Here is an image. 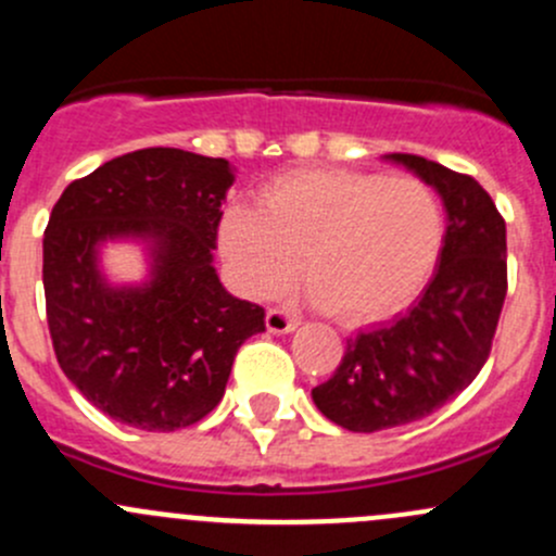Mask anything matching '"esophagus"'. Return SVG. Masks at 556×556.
<instances>
[{"mask_svg": "<svg viewBox=\"0 0 556 556\" xmlns=\"http://www.w3.org/2000/svg\"><path fill=\"white\" fill-rule=\"evenodd\" d=\"M266 328L268 333H290V330L299 328V317L285 309H268L266 312Z\"/></svg>", "mask_w": 556, "mask_h": 556, "instance_id": "1", "label": "esophagus"}]
</instances>
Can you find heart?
<instances>
[{
	"mask_svg": "<svg viewBox=\"0 0 556 556\" xmlns=\"http://www.w3.org/2000/svg\"><path fill=\"white\" fill-rule=\"evenodd\" d=\"M217 242L252 299L279 293L301 257L314 306L371 323L401 309L430 277L444 244V206L419 177L290 172L261 190L257 210L228 206Z\"/></svg>",
	"mask_w": 556,
	"mask_h": 556,
	"instance_id": "obj_1",
	"label": "heart"
}]
</instances>
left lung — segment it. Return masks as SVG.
<instances>
[{
    "label": "left lung",
    "instance_id": "1",
    "mask_svg": "<svg viewBox=\"0 0 556 556\" xmlns=\"http://www.w3.org/2000/svg\"><path fill=\"white\" fill-rule=\"evenodd\" d=\"M414 172L446 210L439 266L422 295L392 323L346 339L314 406L352 433H377L428 417L457 397L486 363L506 301V223L495 201L468 174L435 161L390 153Z\"/></svg>",
    "mask_w": 556,
    "mask_h": 556
}]
</instances>
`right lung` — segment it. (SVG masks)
<instances>
[{"label": "right lung", "mask_w": 556, "mask_h": 556, "mask_svg": "<svg viewBox=\"0 0 556 556\" xmlns=\"http://www.w3.org/2000/svg\"><path fill=\"white\" fill-rule=\"evenodd\" d=\"M226 159L148 148L75 179L42 239L48 328L61 371L106 417L150 433L204 419L223 401L233 357L266 330V312L223 288L215 268ZM106 241H139L149 277L112 286Z\"/></svg>", "instance_id": "1"}]
</instances>
